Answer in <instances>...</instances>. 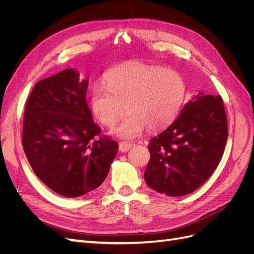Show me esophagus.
I'll return each instance as SVG.
<instances>
[{
	"mask_svg": "<svg viewBox=\"0 0 254 254\" xmlns=\"http://www.w3.org/2000/svg\"><path fill=\"white\" fill-rule=\"evenodd\" d=\"M131 144L130 143H126V142H121L119 147H120V151L121 152H127L130 148H131Z\"/></svg>",
	"mask_w": 254,
	"mask_h": 254,
	"instance_id": "1",
	"label": "esophagus"
}]
</instances>
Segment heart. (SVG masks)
Returning a JSON list of instances; mask_svg holds the SVG:
<instances>
[{"instance_id": "obj_1", "label": "heart", "mask_w": 254, "mask_h": 254, "mask_svg": "<svg viewBox=\"0 0 254 254\" xmlns=\"http://www.w3.org/2000/svg\"><path fill=\"white\" fill-rule=\"evenodd\" d=\"M106 86L91 90V108L98 121L113 127L121 139L132 140L145 127L159 130L177 118L187 93L182 76L174 70L140 63H127L113 67L105 77Z\"/></svg>"}]
</instances>
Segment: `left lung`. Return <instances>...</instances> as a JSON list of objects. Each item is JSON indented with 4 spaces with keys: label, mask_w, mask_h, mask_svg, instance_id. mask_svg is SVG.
Listing matches in <instances>:
<instances>
[{
    "label": "left lung",
    "mask_w": 254,
    "mask_h": 254,
    "mask_svg": "<svg viewBox=\"0 0 254 254\" xmlns=\"http://www.w3.org/2000/svg\"><path fill=\"white\" fill-rule=\"evenodd\" d=\"M228 139L225 107L220 96L199 92L179 118L147 146L150 160L144 173L158 193L179 197L197 190L219 164Z\"/></svg>",
    "instance_id": "obj_1"
}]
</instances>
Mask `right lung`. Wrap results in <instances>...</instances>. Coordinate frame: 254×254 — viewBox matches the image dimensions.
<instances>
[{"label": "right lung", "instance_id": "add662e5", "mask_svg": "<svg viewBox=\"0 0 254 254\" xmlns=\"http://www.w3.org/2000/svg\"><path fill=\"white\" fill-rule=\"evenodd\" d=\"M88 80L66 68L36 83L23 121V149L36 176L55 193L79 197L109 174L118 143L101 137L86 101Z\"/></svg>", "mask_w": 254, "mask_h": 254}]
</instances>
